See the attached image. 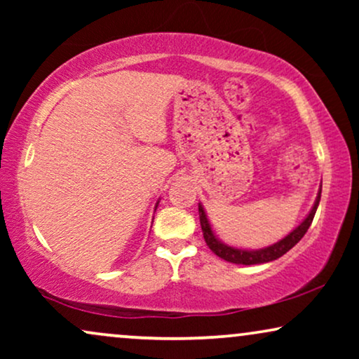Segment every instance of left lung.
<instances>
[{"mask_svg": "<svg viewBox=\"0 0 359 359\" xmlns=\"http://www.w3.org/2000/svg\"><path fill=\"white\" fill-rule=\"evenodd\" d=\"M320 194H322V186H320V189H318L317 199L312 205L311 212H309L307 217L304 219L302 222L299 224L291 233H287L286 237L279 240V242L269 245V247L259 248V250L235 248V247H230V245H227V243H224L222 240H219L217 235L214 233L212 227H210V222L208 219V214H205V210L203 208V204L199 203V220H201V229H203V235H204L205 243H208V247L212 250V252L217 255L219 258H222L229 263L262 264V263L273 262V259H278L279 257H283L284 253H287L289 250H291L294 245H296L299 240H301L304 235H306V232L309 230V227H311V224L313 220V215H316L318 203H320Z\"/></svg>", "mask_w": 359, "mask_h": 359, "instance_id": "obj_1", "label": "left lung"}]
</instances>
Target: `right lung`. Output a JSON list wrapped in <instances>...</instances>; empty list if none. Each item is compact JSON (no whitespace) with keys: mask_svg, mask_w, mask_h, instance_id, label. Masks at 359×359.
<instances>
[{"mask_svg":"<svg viewBox=\"0 0 359 359\" xmlns=\"http://www.w3.org/2000/svg\"><path fill=\"white\" fill-rule=\"evenodd\" d=\"M156 205H158V203H156ZM156 205H155V210H156Z\"/></svg>","mask_w":359,"mask_h":359,"instance_id":"right-lung-1","label":"right lung"}]
</instances>
